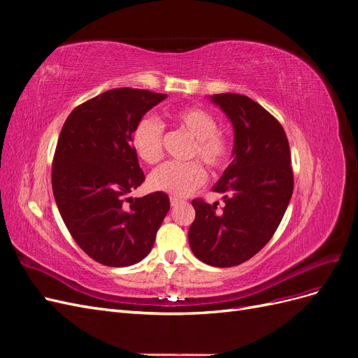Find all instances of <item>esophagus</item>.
Segmentation results:
<instances>
[{"label":"esophagus","mask_w":358,"mask_h":358,"mask_svg":"<svg viewBox=\"0 0 358 358\" xmlns=\"http://www.w3.org/2000/svg\"><path fill=\"white\" fill-rule=\"evenodd\" d=\"M180 201H182V200H179L178 197H170V204H171V206H178Z\"/></svg>","instance_id":"obj_1"}]
</instances>
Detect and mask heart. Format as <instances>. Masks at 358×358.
I'll use <instances>...</instances> for the list:
<instances>
[{"mask_svg":"<svg viewBox=\"0 0 358 358\" xmlns=\"http://www.w3.org/2000/svg\"><path fill=\"white\" fill-rule=\"evenodd\" d=\"M171 124L192 137L187 158H199L212 171L227 166L231 157L229 136L218 129V121L212 112L199 106H187L170 113ZM164 128L155 117L138 119L131 131V146L140 161L157 164L162 158ZM206 173L197 159L187 162H166L150 173L149 187L170 194L171 197H187L203 185Z\"/></svg>","mask_w":358,"mask_h":358,"instance_id":"b5f03b06","label":"heart"}]
</instances>
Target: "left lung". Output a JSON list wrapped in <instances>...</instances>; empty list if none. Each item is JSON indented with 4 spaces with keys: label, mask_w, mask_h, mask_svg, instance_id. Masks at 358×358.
<instances>
[{
    "label": "left lung",
    "mask_w": 358,
    "mask_h": 358,
    "mask_svg": "<svg viewBox=\"0 0 358 358\" xmlns=\"http://www.w3.org/2000/svg\"><path fill=\"white\" fill-rule=\"evenodd\" d=\"M212 101L234 128V159L213 187L225 206L192 200L196 220L188 241L200 262L233 267L252 258L272 239L294 189L288 138L282 125L246 95L215 94Z\"/></svg>",
    "instance_id": "obj_1"
}]
</instances>
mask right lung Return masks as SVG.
Returning a JSON list of instances; mask_svg holds the SVG:
<instances>
[{
  "label": "right lung",
  "mask_w": 358,
  "mask_h": 358,
  "mask_svg": "<svg viewBox=\"0 0 358 358\" xmlns=\"http://www.w3.org/2000/svg\"><path fill=\"white\" fill-rule=\"evenodd\" d=\"M166 96L110 90L79 104L64 122L52 162L53 196L74 242L96 263L127 267L143 259L170 209L159 191L127 199L145 182L131 131Z\"/></svg>",
  "instance_id": "1"
}]
</instances>
